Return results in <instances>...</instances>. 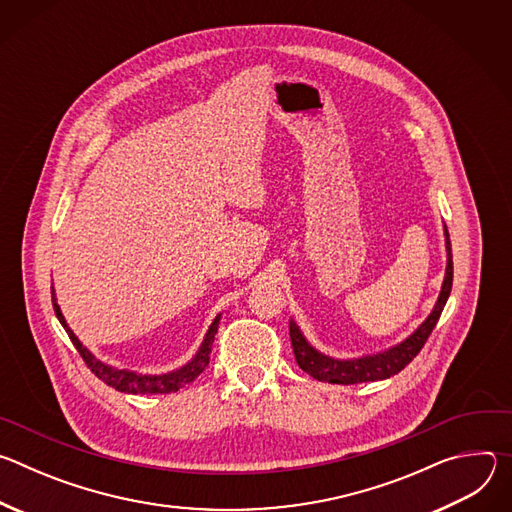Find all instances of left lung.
<instances>
[{"instance_id": "1", "label": "left lung", "mask_w": 512, "mask_h": 512, "mask_svg": "<svg viewBox=\"0 0 512 512\" xmlns=\"http://www.w3.org/2000/svg\"><path fill=\"white\" fill-rule=\"evenodd\" d=\"M444 237H446V273L442 281L440 296H437V302L429 316L401 342L373 354H362L354 358H336L320 352L316 346L308 342L296 320H289V338L291 346H294L296 360L300 364V369L306 371L310 377L324 381V383H334V385H356V383H373V381H383L399 371H403L407 364L417 356V352L423 348L427 336L435 328L437 320H440L444 306L450 298L452 291V281H454V261H452V243L448 229L444 225Z\"/></svg>"}]
</instances>
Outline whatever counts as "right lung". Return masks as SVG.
I'll use <instances>...</instances> for the list:
<instances>
[{
  "label": "right lung",
  "mask_w": 512,
  "mask_h": 512,
  "mask_svg": "<svg viewBox=\"0 0 512 512\" xmlns=\"http://www.w3.org/2000/svg\"><path fill=\"white\" fill-rule=\"evenodd\" d=\"M52 289V308L54 314L58 318V322L62 324V328L66 330L68 338L75 344V348L79 350V354L83 356V360L87 362V367L95 373V377H99L105 385L113 387L119 393H127V395H162V393H176L178 389H184L188 383H192L204 369L210 360V350H212V342H214V334L218 332V322H221V314H216V318L212 320V324L208 326L196 354L182 364V367L168 371V373H160V375H150V373H137V371H129V369H119L113 367V364H107L103 360H99L81 340L79 336L72 332V328L68 326L58 302H56V291L54 285Z\"/></svg>",
  "instance_id": "1"
}]
</instances>
